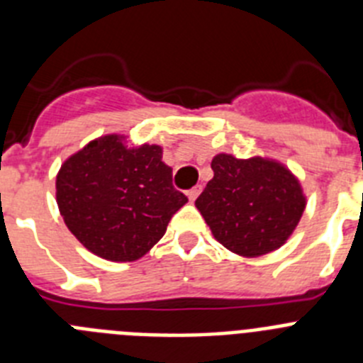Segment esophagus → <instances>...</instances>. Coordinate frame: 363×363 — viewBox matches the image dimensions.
<instances>
[{"label": "esophagus", "instance_id": "34e87169", "mask_svg": "<svg viewBox=\"0 0 363 363\" xmlns=\"http://www.w3.org/2000/svg\"><path fill=\"white\" fill-rule=\"evenodd\" d=\"M200 192H201V185H196V187H192V189H189L187 191V196H189V200H196L198 196H200Z\"/></svg>", "mask_w": 363, "mask_h": 363}]
</instances>
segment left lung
<instances>
[{"label": "left lung", "mask_w": 363, "mask_h": 363, "mask_svg": "<svg viewBox=\"0 0 363 363\" xmlns=\"http://www.w3.org/2000/svg\"><path fill=\"white\" fill-rule=\"evenodd\" d=\"M211 167L214 178L196 207L214 238L249 258L284 245L306 209L298 179L280 163L262 158L218 154Z\"/></svg>", "instance_id": "8db88e82"}]
</instances>
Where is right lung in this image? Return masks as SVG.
<instances>
[{
	"mask_svg": "<svg viewBox=\"0 0 363 363\" xmlns=\"http://www.w3.org/2000/svg\"><path fill=\"white\" fill-rule=\"evenodd\" d=\"M56 200L70 233L112 262L142 258L187 203L162 162V147L129 149L118 134L98 138L63 163Z\"/></svg>",
	"mask_w": 363,
	"mask_h": 363,
	"instance_id": "1",
	"label": "right lung"
}]
</instances>
